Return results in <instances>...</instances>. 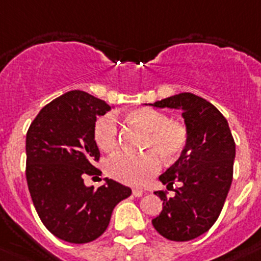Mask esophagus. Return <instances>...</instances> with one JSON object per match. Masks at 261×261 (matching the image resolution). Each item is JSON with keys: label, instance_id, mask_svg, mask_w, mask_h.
Masks as SVG:
<instances>
[{"label": "esophagus", "instance_id": "esophagus-1", "mask_svg": "<svg viewBox=\"0 0 261 261\" xmlns=\"http://www.w3.org/2000/svg\"><path fill=\"white\" fill-rule=\"evenodd\" d=\"M143 195H144L143 189H139V188L133 189V196H135V197H141Z\"/></svg>", "mask_w": 261, "mask_h": 261}]
</instances>
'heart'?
<instances>
[{
  "instance_id": "b5f03b06",
  "label": "heart",
  "mask_w": 261,
  "mask_h": 261,
  "mask_svg": "<svg viewBox=\"0 0 261 261\" xmlns=\"http://www.w3.org/2000/svg\"><path fill=\"white\" fill-rule=\"evenodd\" d=\"M129 118L146 130L145 149L136 154L120 150L107 161L109 176L133 187H143L160 171V153L165 160H173L182 153L188 143V129L180 121L169 120L165 113L153 108H139L129 113ZM118 124L113 115H105L94 125V141L105 152L113 150L118 144ZM156 150L155 152L154 150Z\"/></svg>"
}]
</instances>
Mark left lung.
<instances>
[{
  "label": "left lung",
  "mask_w": 261,
  "mask_h": 261,
  "mask_svg": "<svg viewBox=\"0 0 261 261\" xmlns=\"http://www.w3.org/2000/svg\"><path fill=\"white\" fill-rule=\"evenodd\" d=\"M181 111L188 143L178 160L159 180L174 188L173 197L157 191L163 211L152 220L154 229L172 242H188L205 233L220 215L231 188L234 140L216 107L193 93H178L149 104Z\"/></svg>",
  "instance_id": "8db88e82"
}]
</instances>
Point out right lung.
Returning a JSON list of instances; mask_svg holds the SVG:
<instances>
[{
  "label": "right lung",
  "mask_w": 261,
  "mask_h": 261,
  "mask_svg": "<svg viewBox=\"0 0 261 261\" xmlns=\"http://www.w3.org/2000/svg\"><path fill=\"white\" fill-rule=\"evenodd\" d=\"M111 107L83 90H70L45 105L27 133V181L38 216L56 238L84 244L100 238L112 212L132 189L105 178L94 189L85 176H97L100 150L97 118Z\"/></svg>",
  "instance_id": "add662e5"
}]
</instances>
